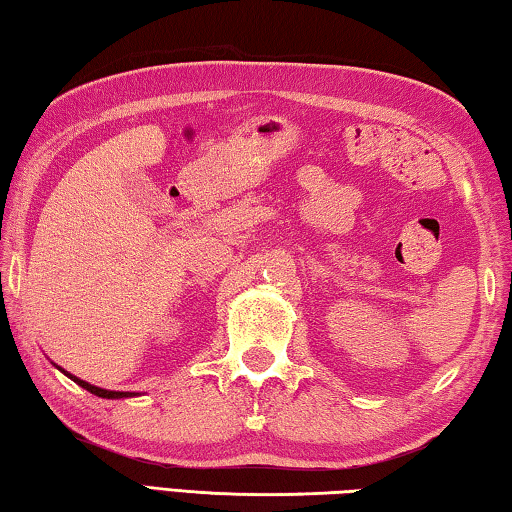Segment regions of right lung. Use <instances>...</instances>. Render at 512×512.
Here are the masks:
<instances>
[{"mask_svg": "<svg viewBox=\"0 0 512 512\" xmlns=\"http://www.w3.org/2000/svg\"><path fill=\"white\" fill-rule=\"evenodd\" d=\"M65 372V370H63ZM65 375L69 377V379H74L76 384L79 386H83L85 391H90V393H94V395H99V397H108V400H115V397H131L133 393H119V391H103V388H97V386H92V384H88V381H83V379H79V377H74V375H69V372H65Z\"/></svg>", "mask_w": 512, "mask_h": 512, "instance_id": "obj_1", "label": "right lung"}]
</instances>
